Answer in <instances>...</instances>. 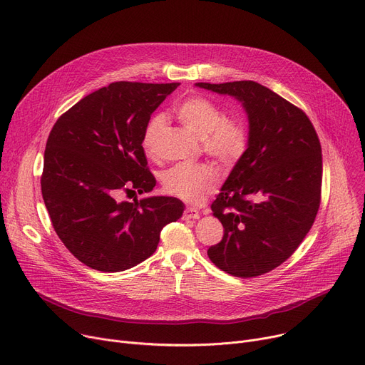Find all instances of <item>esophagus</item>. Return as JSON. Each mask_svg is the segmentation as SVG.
<instances>
[{"mask_svg": "<svg viewBox=\"0 0 365 365\" xmlns=\"http://www.w3.org/2000/svg\"><path fill=\"white\" fill-rule=\"evenodd\" d=\"M201 214L198 210L192 208V207H187L185 211H183V218L185 220H197V218H200Z\"/></svg>", "mask_w": 365, "mask_h": 365, "instance_id": "obj_1", "label": "esophagus"}]
</instances>
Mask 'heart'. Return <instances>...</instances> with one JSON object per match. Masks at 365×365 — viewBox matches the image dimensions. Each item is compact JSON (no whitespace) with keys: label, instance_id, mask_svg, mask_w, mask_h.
<instances>
[{"label":"heart","instance_id":"heart-1","mask_svg":"<svg viewBox=\"0 0 365 365\" xmlns=\"http://www.w3.org/2000/svg\"><path fill=\"white\" fill-rule=\"evenodd\" d=\"M175 113L182 123L201 138L202 150L225 165L235 164L248 148V129L240 117L225 115L222 107L207 96L195 95L176 106ZM165 126V118L155 114L148 121L142 136V147L153 154ZM164 189L186 201L198 202L211 193L218 182L217 170L211 164H176L161 176Z\"/></svg>","mask_w":365,"mask_h":365}]
</instances>
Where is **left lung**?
I'll use <instances>...</instances> for the list:
<instances>
[{
	"mask_svg": "<svg viewBox=\"0 0 365 365\" xmlns=\"http://www.w3.org/2000/svg\"><path fill=\"white\" fill-rule=\"evenodd\" d=\"M195 86L233 96L250 123L248 148L211 204L225 235L207 254L236 277L269 273L297 251L320 208L319 136L302 110L257 82Z\"/></svg>",
	"mask_w": 365,
	"mask_h": 365,
	"instance_id": "8db88e82",
	"label": "left lung"
}]
</instances>
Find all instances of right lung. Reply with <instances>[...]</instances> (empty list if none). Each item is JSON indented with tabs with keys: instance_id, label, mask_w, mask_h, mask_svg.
I'll return each mask as SVG.
<instances>
[{
	"instance_id": "add662e5",
	"label": "right lung",
	"mask_w": 365,
	"mask_h": 365,
	"mask_svg": "<svg viewBox=\"0 0 365 365\" xmlns=\"http://www.w3.org/2000/svg\"><path fill=\"white\" fill-rule=\"evenodd\" d=\"M180 83L114 82L67 110L46 140L42 198L56 233L81 262L125 272L151 257L160 233L182 217L173 197L121 201L155 186L142 136L151 114Z\"/></svg>"
}]
</instances>
